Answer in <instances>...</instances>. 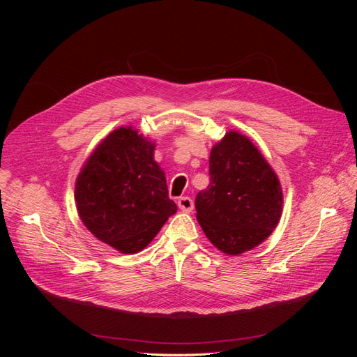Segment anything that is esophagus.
Here are the masks:
<instances>
[{
  "mask_svg": "<svg viewBox=\"0 0 357 357\" xmlns=\"http://www.w3.org/2000/svg\"><path fill=\"white\" fill-rule=\"evenodd\" d=\"M177 205H178V208H180L181 211H185V213H190V211L193 210V201H192L189 197H181V198H178Z\"/></svg>",
  "mask_w": 357,
  "mask_h": 357,
  "instance_id": "obj_1",
  "label": "esophagus"
}]
</instances>
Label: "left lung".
<instances>
[{"label": "left lung", "mask_w": 357, "mask_h": 357, "mask_svg": "<svg viewBox=\"0 0 357 357\" xmlns=\"http://www.w3.org/2000/svg\"><path fill=\"white\" fill-rule=\"evenodd\" d=\"M197 219L210 243L238 256L264 243L282 218L283 190L252 139L228 131L210 152V185L195 199Z\"/></svg>", "instance_id": "left-lung-1"}]
</instances>
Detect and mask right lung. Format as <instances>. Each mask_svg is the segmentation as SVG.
I'll return each instance as SVG.
<instances>
[{"mask_svg": "<svg viewBox=\"0 0 357 357\" xmlns=\"http://www.w3.org/2000/svg\"><path fill=\"white\" fill-rule=\"evenodd\" d=\"M155 147L132 126L117 128L95 147L75 180L80 220L121 253L142 252L177 211Z\"/></svg>", "mask_w": 357, "mask_h": 357, "instance_id": "add662e5", "label": "right lung"}]
</instances>
